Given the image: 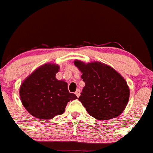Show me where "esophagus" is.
<instances>
[{
	"instance_id": "esophagus-1",
	"label": "esophagus",
	"mask_w": 153,
	"mask_h": 153,
	"mask_svg": "<svg viewBox=\"0 0 153 153\" xmlns=\"http://www.w3.org/2000/svg\"><path fill=\"white\" fill-rule=\"evenodd\" d=\"M75 94L76 95L77 97H79L80 96V90H79V89H77V90L76 91V92H75Z\"/></svg>"
}]
</instances>
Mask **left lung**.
Instances as JSON below:
<instances>
[{"mask_svg": "<svg viewBox=\"0 0 153 153\" xmlns=\"http://www.w3.org/2000/svg\"><path fill=\"white\" fill-rule=\"evenodd\" d=\"M85 82L79 97L91 116L105 120L120 115L127 105L130 90L127 82L112 67L100 62L74 61Z\"/></svg>", "mask_w": 153, "mask_h": 153, "instance_id": "8db88e82", "label": "left lung"}]
</instances>
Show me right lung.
I'll list each match as a JSON object with an SVG mask.
<instances>
[{"mask_svg":"<svg viewBox=\"0 0 153 153\" xmlns=\"http://www.w3.org/2000/svg\"><path fill=\"white\" fill-rule=\"evenodd\" d=\"M59 71V65L46 63L36 68L21 85V101L33 117L43 120L53 118L65 112L69 101L77 99L76 94L68 91L65 80L56 78Z\"/></svg>","mask_w":153,"mask_h":153,"instance_id":"1","label":"right lung"}]
</instances>
